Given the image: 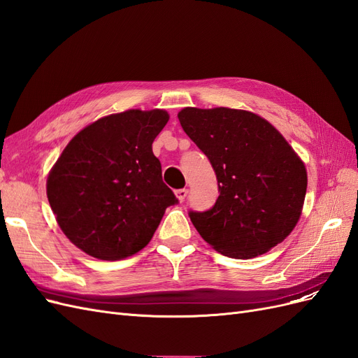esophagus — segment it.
<instances>
[{
  "label": "esophagus",
  "mask_w": 358,
  "mask_h": 358,
  "mask_svg": "<svg viewBox=\"0 0 358 358\" xmlns=\"http://www.w3.org/2000/svg\"><path fill=\"white\" fill-rule=\"evenodd\" d=\"M175 194H176L178 200L182 203V201H185V199L188 196V191L187 189H178V191H175Z\"/></svg>",
  "instance_id": "1"
}]
</instances>
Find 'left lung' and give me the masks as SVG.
<instances>
[{
  "mask_svg": "<svg viewBox=\"0 0 358 358\" xmlns=\"http://www.w3.org/2000/svg\"><path fill=\"white\" fill-rule=\"evenodd\" d=\"M183 131L209 158L220 196L209 210H189L203 239L231 258H254L294 229L306 196L303 161L266 119L246 110L178 113Z\"/></svg>",
  "mask_w": 358,
  "mask_h": 358,
  "instance_id": "left-lung-1",
  "label": "left lung"
}]
</instances>
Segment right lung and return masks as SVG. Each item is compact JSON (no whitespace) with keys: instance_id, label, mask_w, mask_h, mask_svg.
<instances>
[{"instance_id":"obj_1","label":"right lung","mask_w":358,"mask_h":358,"mask_svg":"<svg viewBox=\"0 0 358 358\" xmlns=\"http://www.w3.org/2000/svg\"><path fill=\"white\" fill-rule=\"evenodd\" d=\"M167 121L159 109L109 115L62 150L49 173L48 199L61 230L83 252L106 262L131 257L178 203L152 152Z\"/></svg>"}]
</instances>
